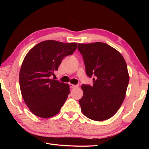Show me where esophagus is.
Listing matches in <instances>:
<instances>
[{
  "label": "esophagus",
  "instance_id": "34e87169",
  "mask_svg": "<svg viewBox=\"0 0 149 149\" xmlns=\"http://www.w3.org/2000/svg\"><path fill=\"white\" fill-rule=\"evenodd\" d=\"M78 86H79V85H77L70 84V88H72V89H74V88H76V87H78Z\"/></svg>",
  "mask_w": 149,
  "mask_h": 149
}]
</instances>
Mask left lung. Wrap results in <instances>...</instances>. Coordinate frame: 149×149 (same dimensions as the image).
I'll list each match as a JSON object with an SVG mask.
<instances>
[{"mask_svg": "<svg viewBox=\"0 0 149 149\" xmlns=\"http://www.w3.org/2000/svg\"><path fill=\"white\" fill-rule=\"evenodd\" d=\"M87 75L93 85L83 84L79 102L85 116L95 121L112 117L125 99L130 77L124 58L118 50L104 42L78 43Z\"/></svg>", "mask_w": 149, "mask_h": 149, "instance_id": "obj_1", "label": "left lung"}]
</instances>
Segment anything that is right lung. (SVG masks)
<instances>
[{
    "label": "right lung",
    "instance_id": "1",
    "mask_svg": "<svg viewBox=\"0 0 149 149\" xmlns=\"http://www.w3.org/2000/svg\"><path fill=\"white\" fill-rule=\"evenodd\" d=\"M76 42L54 40L39 42L27 52L19 71V86L24 100L37 116H54L70 94L69 85L51 79L64 57L73 54Z\"/></svg>",
    "mask_w": 149,
    "mask_h": 149
}]
</instances>
